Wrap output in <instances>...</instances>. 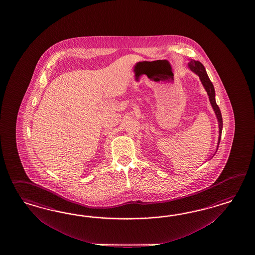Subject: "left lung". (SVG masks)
<instances>
[{
    "label": "left lung",
    "mask_w": 255,
    "mask_h": 255,
    "mask_svg": "<svg viewBox=\"0 0 255 255\" xmlns=\"http://www.w3.org/2000/svg\"><path fill=\"white\" fill-rule=\"evenodd\" d=\"M189 65V68L193 71V73H195L199 78H200L201 82L204 86L205 90L207 91L208 95H209V101H210V104L213 108V110L216 114L217 119H218V123H219V141H218V147H219V144H220V141H221V137H222V131H223V118H222V113H221V110L218 107V105L216 104V100H215V90H214V87L212 82L210 81L209 76L206 72V69L204 67V65L198 61H194L192 60L190 61V62L188 63ZM217 147V149H218Z\"/></svg>",
    "instance_id": "8db88e82"
}]
</instances>
